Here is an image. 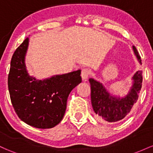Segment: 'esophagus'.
<instances>
[{"instance_id":"obj_1","label":"esophagus","mask_w":153,"mask_h":153,"mask_svg":"<svg viewBox=\"0 0 153 153\" xmlns=\"http://www.w3.org/2000/svg\"><path fill=\"white\" fill-rule=\"evenodd\" d=\"M91 74V72L89 70L86 69V68H84V69L82 70L81 71V78L82 80H84V81H86L88 78Z\"/></svg>"}]
</instances>
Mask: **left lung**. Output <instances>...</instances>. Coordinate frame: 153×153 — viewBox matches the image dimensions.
I'll return each instance as SVG.
<instances>
[{"label": "left lung", "mask_w": 153, "mask_h": 153, "mask_svg": "<svg viewBox=\"0 0 153 153\" xmlns=\"http://www.w3.org/2000/svg\"><path fill=\"white\" fill-rule=\"evenodd\" d=\"M133 50L141 64V57L134 46H133ZM132 80L133 85L129 94L125 97L120 99L119 97L111 96L102 83L93 78L89 79L91 89V103L99 121L103 122H116L122 120L130 112L132 106L137 101L138 94L141 90L143 71H137L132 77Z\"/></svg>", "instance_id": "left-lung-1"}]
</instances>
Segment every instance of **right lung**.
Returning a JSON list of instances; mask_svg holds the SVG:
<instances>
[{
  "label": "right lung",
  "instance_id": "add662e5",
  "mask_svg": "<svg viewBox=\"0 0 153 153\" xmlns=\"http://www.w3.org/2000/svg\"><path fill=\"white\" fill-rule=\"evenodd\" d=\"M28 45L26 37L12 56L8 78L10 101L21 120L31 127L50 129L62 119L70 93L82 82L80 71L36 80L26 71Z\"/></svg>",
  "mask_w": 153,
  "mask_h": 153
}]
</instances>
